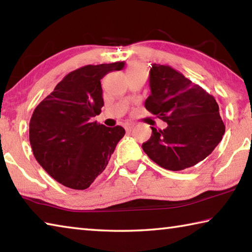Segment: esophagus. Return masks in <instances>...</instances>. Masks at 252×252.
<instances>
[{"label":"esophagus","mask_w":252,"mask_h":252,"mask_svg":"<svg viewBox=\"0 0 252 252\" xmlns=\"http://www.w3.org/2000/svg\"><path fill=\"white\" fill-rule=\"evenodd\" d=\"M133 126H134L132 125V123H129V122L125 123V129H126V131H131L132 127H133Z\"/></svg>","instance_id":"34e87169"}]
</instances>
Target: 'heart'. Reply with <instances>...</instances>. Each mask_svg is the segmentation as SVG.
Masks as SVG:
<instances>
[{
  "label": "heart",
  "mask_w": 252,
  "mask_h": 252,
  "mask_svg": "<svg viewBox=\"0 0 252 252\" xmlns=\"http://www.w3.org/2000/svg\"><path fill=\"white\" fill-rule=\"evenodd\" d=\"M142 71H144V70L142 69V66H140V65H138V64H134V65H131V66L127 67L126 74L135 73V72H142Z\"/></svg>",
  "instance_id": "1"
}]
</instances>
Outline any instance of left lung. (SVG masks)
<instances>
[{"label": "left lung", "instance_id": "obj_1", "mask_svg": "<svg viewBox=\"0 0 252 252\" xmlns=\"http://www.w3.org/2000/svg\"><path fill=\"white\" fill-rule=\"evenodd\" d=\"M151 94L146 109L168 123L151 127L143 151L160 167L180 171L193 167L215 150L224 134V125L215 97L169 65L153 64L149 78Z\"/></svg>", "mask_w": 252, "mask_h": 252}]
</instances>
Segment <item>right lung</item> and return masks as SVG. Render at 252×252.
Wrapping results in <instances>:
<instances>
[{"instance_id": "1", "label": "right lung", "mask_w": 252, "mask_h": 252, "mask_svg": "<svg viewBox=\"0 0 252 252\" xmlns=\"http://www.w3.org/2000/svg\"><path fill=\"white\" fill-rule=\"evenodd\" d=\"M125 62L85 65L70 72L36 106L30 121V143L40 165L54 180L84 190L103 172L122 126L91 122L103 106L101 79Z\"/></svg>"}]
</instances>
